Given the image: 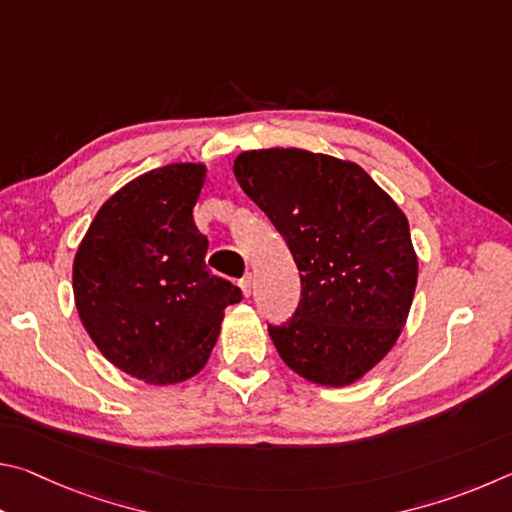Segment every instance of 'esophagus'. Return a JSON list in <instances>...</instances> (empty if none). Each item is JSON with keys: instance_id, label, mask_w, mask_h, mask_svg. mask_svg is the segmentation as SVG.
<instances>
[{"instance_id": "1", "label": "esophagus", "mask_w": 512, "mask_h": 512, "mask_svg": "<svg viewBox=\"0 0 512 512\" xmlns=\"http://www.w3.org/2000/svg\"><path fill=\"white\" fill-rule=\"evenodd\" d=\"M239 287H241V291H244V296L248 298L250 291H253V273H246L244 277H241Z\"/></svg>"}]
</instances>
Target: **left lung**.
Instances as JSON below:
<instances>
[{"label":"left lung","mask_w":512,"mask_h":512,"mask_svg":"<svg viewBox=\"0 0 512 512\" xmlns=\"http://www.w3.org/2000/svg\"><path fill=\"white\" fill-rule=\"evenodd\" d=\"M235 176L287 241L300 302L268 334L282 361L348 386L386 357L409 316L418 257L409 221L359 164L302 149L246 151Z\"/></svg>","instance_id":"left-lung-1"}]
</instances>
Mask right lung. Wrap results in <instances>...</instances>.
Masks as SVG:
<instances>
[{
    "label": "right lung",
    "instance_id": "right-lung-1",
    "mask_svg": "<svg viewBox=\"0 0 512 512\" xmlns=\"http://www.w3.org/2000/svg\"><path fill=\"white\" fill-rule=\"evenodd\" d=\"M203 164H167L112 194L74 257V300L112 366L146 384L194 377L241 289L205 266L207 237L192 210Z\"/></svg>",
    "mask_w": 512,
    "mask_h": 512
}]
</instances>
